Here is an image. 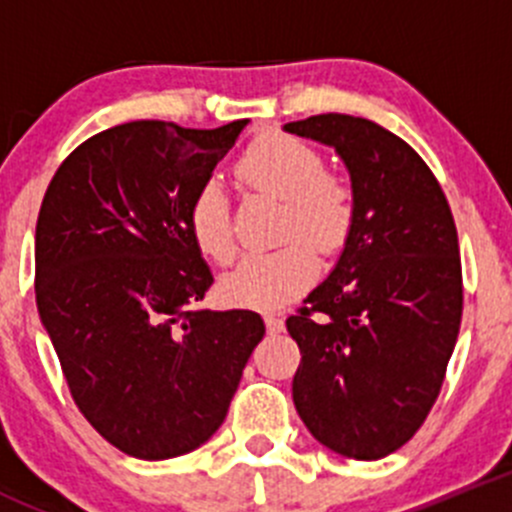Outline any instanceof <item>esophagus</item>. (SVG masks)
Returning <instances> with one entry per match:
<instances>
[{"instance_id":"1","label":"esophagus","mask_w":512,"mask_h":512,"mask_svg":"<svg viewBox=\"0 0 512 512\" xmlns=\"http://www.w3.org/2000/svg\"><path fill=\"white\" fill-rule=\"evenodd\" d=\"M265 324H267V332L270 334L285 332V322H282V317H277V314H267Z\"/></svg>"}]
</instances>
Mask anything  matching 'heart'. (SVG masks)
<instances>
[{
  "instance_id": "b5f03b06",
  "label": "heart",
  "mask_w": 512,
  "mask_h": 512,
  "mask_svg": "<svg viewBox=\"0 0 512 512\" xmlns=\"http://www.w3.org/2000/svg\"><path fill=\"white\" fill-rule=\"evenodd\" d=\"M324 168L317 148L275 133L247 148L237 173L252 188L285 200L282 237L304 235L319 250H337L352 232L356 200L352 185ZM188 223L195 245L205 255L218 262L230 260L235 252L230 200L218 178H208L195 190ZM309 242L289 240L277 250L242 257L220 280V292L237 307H282L317 275L319 262Z\"/></svg>"
}]
</instances>
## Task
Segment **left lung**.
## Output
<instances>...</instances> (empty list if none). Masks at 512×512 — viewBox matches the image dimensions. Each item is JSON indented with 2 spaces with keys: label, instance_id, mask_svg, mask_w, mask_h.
<instances>
[{
  "label": "left lung",
  "instance_id": "1",
  "mask_svg": "<svg viewBox=\"0 0 512 512\" xmlns=\"http://www.w3.org/2000/svg\"><path fill=\"white\" fill-rule=\"evenodd\" d=\"M282 128L334 148L356 200L337 265L287 319L294 409L329 451L379 461L426 421L456 347V223L423 158L379 123L322 113Z\"/></svg>",
  "mask_w": 512,
  "mask_h": 512
}]
</instances>
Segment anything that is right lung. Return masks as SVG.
Listing matches in <instances>:
<instances>
[{
	"mask_svg": "<svg viewBox=\"0 0 512 512\" xmlns=\"http://www.w3.org/2000/svg\"><path fill=\"white\" fill-rule=\"evenodd\" d=\"M247 121L213 131L133 121L81 143L36 220V309L86 421L118 451L165 461L225 421L265 322L198 302L213 272L193 195Z\"/></svg>",
	"mask_w": 512,
	"mask_h": 512,
	"instance_id": "right-lung-1",
	"label": "right lung"
}]
</instances>
